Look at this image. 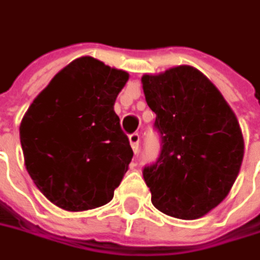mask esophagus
Returning a JSON list of instances; mask_svg holds the SVG:
<instances>
[{
    "label": "esophagus",
    "instance_id": "1",
    "mask_svg": "<svg viewBox=\"0 0 260 260\" xmlns=\"http://www.w3.org/2000/svg\"><path fill=\"white\" fill-rule=\"evenodd\" d=\"M128 142L132 144V149H133L134 154H137V151H139V142H140V136L139 133H133L128 136Z\"/></svg>",
    "mask_w": 260,
    "mask_h": 260
}]
</instances>
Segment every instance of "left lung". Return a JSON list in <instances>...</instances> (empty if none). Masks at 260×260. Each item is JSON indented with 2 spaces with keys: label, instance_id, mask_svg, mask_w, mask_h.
<instances>
[{
  "label": "left lung",
  "instance_id": "1",
  "mask_svg": "<svg viewBox=\"0 0 260 260\" xmlns=\"http://www.w3.org/2000/svg\"><path fill=\"white\" fill-rule=\"evenodd\" d=\"M142 84L163 144L157 161L143 170L151 203L167 216L199 219L223 202L239 175L245 153L239 121L194 67L144 74Z\"/></svg>",
  "mask_w": 260,
  "mask_h": 260
}]
</instances>
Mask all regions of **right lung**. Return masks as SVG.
<instances>
[{
	"instance_id": "obj_1",
	"label": "right lung",
	"mask_w": 260,
	"mask_h": 260,
	"mask_svg": "<svg viewBox=\"0 0 260 260\" xmlns=\"http://www.w3.org/2000/svg\"><path fill=\"white\" fill-rule=\"evenodd\" d=\"M127 80L123 70L80 57L54 76L24 114V163L55 206L83 212L113 199L133 157L114 113Z\"/></svg>"
}]
</instances>
